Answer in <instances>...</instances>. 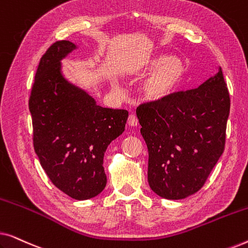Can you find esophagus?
Returning a JSON list of instances; mask_svg holds the SVG:
<instances>
[{
	"label": "esophagus",
	"instance_id": "34e87169",
	"mask_svg": "<svg viewBox=\"0 0 248 248\" xmlns=\"http://www.w3.org/2000/svg\"><path fill=\"white\" fill-rule=\"evenodd\" d=\"M127 123H128V125H130V126H137V125L139 124V121H138L137 116H135V115H133V114L130 115V116H128Z\"/></svg>",
	"mask_w": 248,
	"mask_h": 248
}]
</instances>
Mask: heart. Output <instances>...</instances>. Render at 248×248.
<instances>
[{
	"instance_id": "1",
	"label": "heart",
	"mask_w": 248,
	"mask_h": 248,
	"mask_svg": "<svg viewBox=\"0 0 248 248\" xmlns=\"http://www.w3.org/2000/svg\"><path fill=\"white\" fill-rule=\"evenodd\" d=\"M150 74L141 87L142 97L151 104H160L168 100L181 88L187 74V66L184 60L178 56H170L157 53L147 57L132 67L128 76L141 79Z\"/></svg>"
}]
</instances>
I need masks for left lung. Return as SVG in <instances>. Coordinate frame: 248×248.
Wrapping results in <instances>:
<instances>
[{
    "label": "left lung",
    "mask_w": 248,
    "mask_h": 248,
    "mask_svg": "<svg viewBox=\"0 0 248 248\" xmlns=\"http://www.w3.org/2000/svg\"><path fill=\"white\" fill-rule=\"evenodd\" d=\"M230 98L221 67L196 89L137 109L149 152L148 182L167 200L201 189L225 149Z\"/></svg>",
    "instance_id": "left-lung-1"
}]
</instances>
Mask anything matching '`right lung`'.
Instances as JSON below:
<instances>
[{
    "label": "right lung",
    "mask_w": 248,
    "mask_h": 248,
    "mask_svg": "<svg viewBox=\"0 0 248 248\" xmlns=\"http://www.w3.org/2000/svg\"><path fill=\"white\" fill-rule=\"evenodd\" d=\"M78 48L60 40L47 49L37 69L29 110L33 147L44 170L57 188L82 201L106 186L105 152L124 132L128 113L99 106L65 77L62 60Z\"/></svg>",
    "instance_id": "right-lung-1"
}]
</instances>
